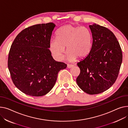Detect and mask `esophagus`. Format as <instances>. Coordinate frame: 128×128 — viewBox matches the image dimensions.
<instances>
[{
  "label": "esophagus",
  "instance_id": "obj_1",
  "mask_svg": "<svg viewBox=\"0 0 128 128\" xmlns=\"http://www.w3.org/2000/svg\"><path fill=\"white\" fill-rule=\"evenodd\" d=\"M73 66H74V65H70V64H67V67L68 68H72Z\"/></svg>",
  "mask_w": 128,
  "mask_h": 128
}]
</instances>
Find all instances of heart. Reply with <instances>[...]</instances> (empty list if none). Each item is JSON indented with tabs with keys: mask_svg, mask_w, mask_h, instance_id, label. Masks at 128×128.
<instances>
[{
	"mask_svg": "<svg viewBox=\"0 0 128 128\" xmlns=\"http://www.w3.org/2000/svg\"><path fill=\"white\" fill-rule=\"evenodd\" d=\"M92 36L90 30L86 27H79L68 24L61 27L57 32V38L50 40L51 52L58 60H62L66 47L67 58L74 61L86 58L92 47Z\"/></svg>",
	"mask_w": 128,
	"mask_h": 128,
	"instance_id": "1",
	"label": "heart"
}]
</instances>
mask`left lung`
Segmentation results:
<instances>
[{"label": "left lung", "instance_id": "left-lung-1", "mask_svg": "<svg viewBox=\"0 0 128 128\" xmlns=\"http://www.w3.org/2000/svg\"><path fill=\"white\" fill-rule=\"evenodd\" d=\"M92 36L90 54L78 62L80 74L76 81L79 87L90 95L102 92L116 81L120 68L122 54L114 33L96 24L90 25Z\"/></svg>", "mask_w": 128, "mask_h": 128}]
</instances>
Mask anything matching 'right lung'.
I'll return each instance as SVG.
<instances>
[{
	"label": "right lung",
	"mask_w": 128,
	"mask_h": 128,
	"mask_svg": "<svg viewBox=\"0 0 128 128\" xmlns=\"http://www.w3.org/2000/svg\"><path fill=\"white\" fill-rule=\"evenodd\" d=\"M54 24H38L16 36L8 54V66L15 86L28 95L39 97L49 92L58 72L67 65L56 61L49 48Z\"/></svg>",
	"instance_id": "1"
}]
</instances>
